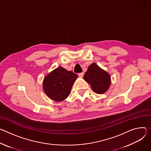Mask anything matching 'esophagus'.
<instances>
[{"mask_svg": "<svg viewBox=\"0 0 151 151\" xmlns=\"http://www.w3.org/2000/svg\"><path fill=\"white\" fill-rule=\"evenodd\" d=\"M78 76L80 77H83V76H84V73H78Z\"/></svg>", "mask_w": 151, "mask_h": 151, "instance_id": "esophagus-1", "label": "esophagus"}]
</instances>
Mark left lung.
<instances>
[{"instance_id": "1", "label": "left lung", "mask_w": 151, "mask_h": 151, "mask_svg": "<svg viewBox=\"0 0 151 151\" xmlns=\"http://www.w3.org/2000/svg\"><path fill=\"white\" fill-rule=\"evenodd\" d=\"M84 79L89 83L95 93L99 94L106 92L111 83L110 75L95 63L88 67Z\"/></svg>"}]
</instances>
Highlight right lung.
Listing matches in <instances>:
<instances>
[{
	"label": "right lung",
	"mask_w": 151,
	"mask_h": 151,
	"mask_svg": "<svg viewBox=\"0 0 151 151\" xmlns=\"http://www.w3.org/2000/svg\"><path fill=\"white\" fill-rule=\"evenodd\" d=\"M77 77L73 72L59 66L44 78V91L50 98L56 101H62L70 95Z\"/></svg>",
	"instance_id": "obj_1"
}]
</instances>
